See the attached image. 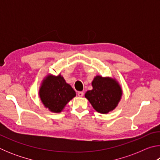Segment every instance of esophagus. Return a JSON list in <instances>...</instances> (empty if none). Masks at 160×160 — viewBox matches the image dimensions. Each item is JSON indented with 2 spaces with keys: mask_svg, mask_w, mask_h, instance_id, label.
I'll return each mask as SVG.
<instances>
[{
  "mask_svg": "<svg viewBox=\"0 0 160 160\" xmlns=\"http://www.w3.org/2000/svg\"><path fill=\"white\" fill-rule=\"evenodd\" d=\"M78 97H83V95H84V92H78Z\"/></svg>",
  "mask_w": 160,
  "mask_h": 160,
  "instance_id": "1",
  "label": "esophagus"
}]
</instances>
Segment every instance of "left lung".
Masks as SVG:
<instances>
[{
    "label": "left lung",
    "mask_w": 160,
    "mask_h": 160,
    "mask_svg": "<svg viewBox=\"0 0 160 160\" xmlns=\"http://www.w3.org/2000/svg\"><path fill=\"white\" fill-rule=\"evenodd\" d=\"M92 85V90L87 92L85 97L97 112L108 113L118 106L123 92L116 79L97 75Z\"/></svg>",
    "instance_id": "obj_1"
}]
</instances>
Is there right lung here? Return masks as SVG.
Listing matches in <instances>:
<instances>
[{
    "label": "right lung",
    "mask_w": 160,
    "mask_h": 160,
    "mask_svg": "<svg viewBox=\"0 0 160 160\" xmlns=\"http://www.w3.org/2000/svg\"><path fill=\"white\" fill-rule=\"evenodd\" d=\"M44 106L53 113H60L66 104L76 96L75 92L61 74H48L43 80L39 92Z\"/></svg>",
    "instance_id": "right-lung-1"
}]
</instances>
